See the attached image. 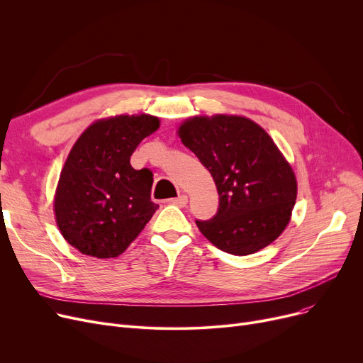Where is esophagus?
<instances>
[{
  "label": "esophagus",
  "mask_w": 363,
  "mask_h": 363,
  "mask_svg": "<svg viewBox=\"0 0 363 363\" xmlns=\"http://www.w3.org/2000/svg\"><path fill=\"white\" fill-rule=\"evenodd\" d=\"M172 204H175V206H178V207H185L186 206V203H188V197L185 196V194H181L179 197H177V199H172V200H169Z\"/></svg>",
  "instance_id": "esophagus-1"
}]
</instances>
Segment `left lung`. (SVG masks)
<instances>
[{
	"label": "left lung",
	"mask_w": 363,
	"mask_h": 363,
	"mask_svg": "<svg viewBox=\"0 0 363 363\" xmlns=\"http://www.w3.org/2000/svg\"><path fill=\"white\" fill-rule=\"evenodd\" d=\"M178 133L218 188L216 215L196 220L201 234L235 256L277 240L290 222L297 182L268 133L250 119L223 114L188 119Z\"/></svg>",
	"instance_id": "left-lung-1"
}]
</instances>
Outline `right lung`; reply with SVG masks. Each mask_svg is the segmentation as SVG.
<instances>
[{"mask_svg":"<svg viewBox=\"0 0 363 363\" xmlns=\"http://www.w3.org/2000/svg\"><path fill=\"white\" fill-rule=\"evenodd\" d=\"M148 114L92 123L74 143L60 174L54 212L65 240L82 255L118 257L138 237L159 204L150 199L152 172L129 163L157 130Z\"/></svg>","mask_w":363,"mask_h":363,"instance_id":"obj_1","label":"right lung"}]
</instances>
